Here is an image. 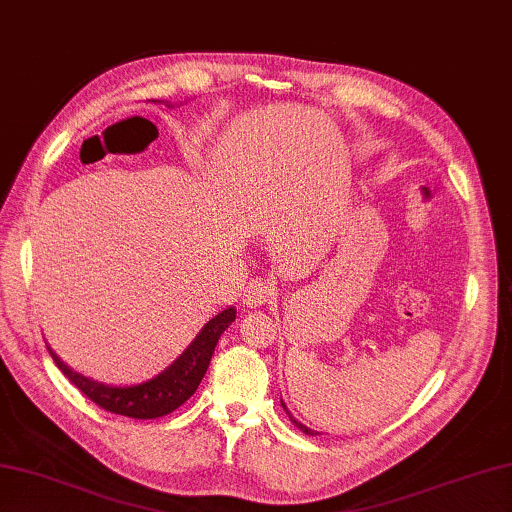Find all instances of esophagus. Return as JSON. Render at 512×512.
<instances>
[{"instance_id":"1","label":"esophagus","mask_w":512,"mask_h":512,"mask_svg":"<svg viewBox=\"0 0 512 512\" xmlns=\"http://www.w3.org/2000/svg\"><path fill=\"white\" fill-rule=\"evenodd\" d=\"M274 296V289L269 283L260 281V278H254V281H249L247 287L243 289V294H240V298H243V303L247 307H263L269 298Z\"/></svg>"}]
</instances>
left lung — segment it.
<instances>
[{
    "label": "left lung",
    "mask_w": 512,
    "mask_h": 512,
    "mask_svg": "<svg viewBox=\"0 0 512 512\" xmlns=\"http://www.w3.org/2000/svg\"><path fill=\"white\" fill-rule=\"evenodd\" d=\"M281 406H283V410H285V412L289 414V421H292V423H294V426H296L298 430H301V432H305V435H310V437H314V435H316V430H310V428H307V426H303V423H301V421H296V419L292 417V412H289V410H287V406H285V403H283V401H281Z\"/></svg>",
    "instance_id": "obj_1"
}]
</instances>
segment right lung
<instances>
[{
  "label": "right lung",
  "mask_w": 512,
  "mask_h": 512,
  "mask_svg": "<svg viewBox=\"0 0 512 512\" xmlns=\"http://www.w3.org/2000/svg\"><path fill=\"white\" fill-rule=\"evenodd\" d=\"M234 318L236 307H227V310L216 314L209 323H205L196 339L191 341L187 350L182 352L167 370H162L149 381L133 385H109L93 381L89 376L69 368V365L51 350V345L46 347L66 379L106 412L122 414V417L131 419H158L180 408L182 403L198 390L202 376H205L209 368L211 356H214L220 334L234 323Z\"/></svg>",
  "instance_id": "add662e5"
}]
</instances>
